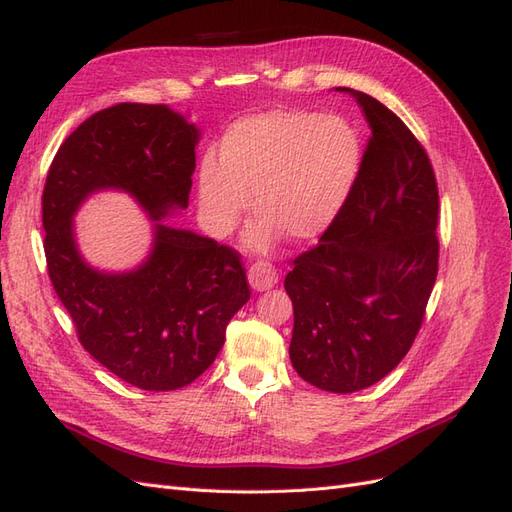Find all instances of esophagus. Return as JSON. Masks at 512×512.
<instances>
[{"instance_id": "obj_1", "label": "esophagus", "mask_w": 512, "mask_h": 512, "mask_svg": "<svg viewBox=\"0 0 512 512\" xmlns=\"http://www.w3.org/2000/svg\"><path fill=\"white\" fill-rule=\"evenodd\" d=\"M247 282H250V286L256 292H265L277 284V269L271 265V262L260 260L250 267V271H247Z\"/></svg>"}]
</instances>
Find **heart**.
<instances>
[{
  "mask_svg": "<svg viewBox=\"0 0 512 512\" xmlns=\"http://www.w3.org/2000/svg\"><path fill=\"white\" fill-rule=\"evenodd\" d=\"M363 145L339 115L269 111L232 123L220 158L198 166V196L213 232L226 235L254 205L258 220L245 232L252 252H267L280 232L312 241L346 207L359 179Z\"/></svg>",
  "mask_w": 512,
  "mask_h": 512,
  "instance_id": "1",
  "label": "heart"
}]
</instances>
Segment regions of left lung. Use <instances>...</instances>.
<instances>
[{
    "instance_id": "obj_1",
    "label": "left lung",
    "mask_w": 512,
    "mask_h": 512,
    "mask_svg": "<svg viewBox=\"0 0 512 512\" xmlns=\"http://www.w3.org/2000/svg\"><path fill=\"white\" fill-rule=\"evenodd\" d=\"M356 100L371 128L359 179L318 245L294 258L290 361L316 389L354 393L408 354L438 275V183L423 145L376 98Z\"/></svg>"
}]
</instances>
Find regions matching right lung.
Here are the masks:
<instances>
[{"instance_id":"add662e5","label":"right lung","mask_w":512,"mask_h":512,"mask_svg":"<svg viewBox=\"0 0 512 512\" xmlns=\"http://www.w3.org/2000/svg\"><path fill=\"white\" fill-rule=\"evenodd\" d=\"M200 132L166 104L121 102L76 128L42 192L49 277L83 348L117 378L143 391H177L215 361L226 324L250 301L232 247L162 224L188 207ZM100 189L130 193L150 215L154 245L132 272L86 265L73 215Z\"/></svg>"}]
</instances>
